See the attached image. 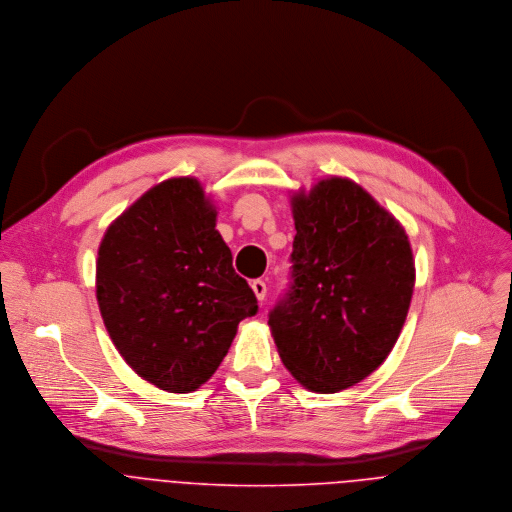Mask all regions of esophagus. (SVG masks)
Wrapping results in <instances>:
<instances>
[{"label":"esophagus","mask_w":512,"mask_h":512,"mask_svg":"<svg viewBox=\"0 0 512 512\" xmlns=\"http://www.w3.org/2000/svg\"><path fill=\"white\" fill-rule=\"evenodd\" d=\"M250 288H252L254 295L258 297V301H264V297H266V293H268L266 282H262V280H254V282L250 284Z\"/></svg>","instance_id":"1"}]
</instances>
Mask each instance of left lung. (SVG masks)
<instances>
[{"mask_svg": "<svg viewBox=\"0 0 512 512\" xmlns=\"http://www.w3.org/2000/svg\"><path fill=\"white\" fill-rule=\"evenodd\" d=\"M292 213V286L268 325L293 378L333 394L365 380L396 345L414 256L402 224L351 179L293 193Z\"/></svg>", "mask_w": 512, "mask_h": 512, "instance_id": "obj_1", "label": "left lung"}]
</instances>
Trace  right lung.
<instances>
[{
	"label": "right lung",
	"instance_id": "add662e5",
	"mask_svg": "<svg viewBox=\"0 0 512 512\" xmlns=\"http://www.w3.org/2000/svg\"><path fill=\"white\" fill-rule=\"evenodd\" d=\"M217 209L193 177L167 179L114 220L98 248L96 299L112 343L167 392L205 384L258 301L232 268Z\"/></svg>",
	"mask_w": 512,
	"mask_h": 512
}]
</instances>
